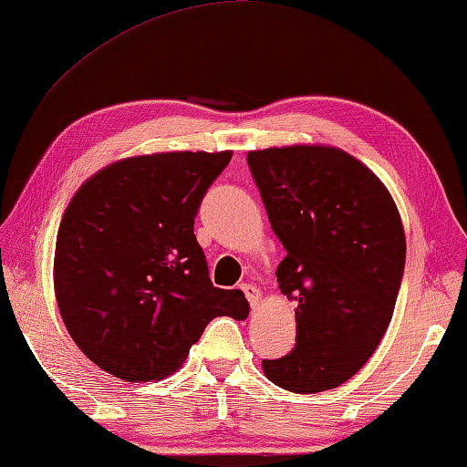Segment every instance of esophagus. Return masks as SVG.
Masks as SVG:
<instances>
[{
	"label": "esophagus",
	"instance_id": "esophagus-1",
	"mask_svg": "<svg viewBox=\"0 0 467 467\" xmlns=\"http://www.w3.org/2000/svg\"><path fill=\"white\" fill-rule=\"evenodd\" d=\"M241 290L244 292V296H247L251 309H255V306L259 305V300H262V292H259V288L251 286V284H243Z\"/></svg>",
	"mask_w": 467,
	"mask_h": 467
}]
</instances>
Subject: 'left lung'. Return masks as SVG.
Listing matches in <instances>:
<instances>
[{
	"instance_id": "obj_1",
	"label": "left lung",
	"mask_w": 467,
	"mask_h": 467,
	"mask_svg": "<svg viewBox=\"0 0 467 467\" xmlns=\"http://www.w3.org/2000/svg\"><path fill=\"white\" fill-rule=\"evenodd\" d=\"M247 162L286 249L280 290L296 303V346L265 358L264 373L295 393L334 389L358 373L391 321L406 265L398 208L344 150L267 148Z\"/></svg>"
}]
</instances>
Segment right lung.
<instances>
[{
  "label": "right lung",
  "instance_id": "1",
  "mask_svg": "<svg viewBox=\"0 0 467 467\" xmlns=\"http://www.w3.org/2000/svg\"><path fill=\"white\" fill-rule=\"evenodd\" d=\"M233 152L125 158L78 189L61 218L53 282L63 323L121 381L171 375L208 323L243 319L241 290L210 280L193 223Z\"/></svg>",
  "mask_w": 467,
  "mask_h": 467
}]
</instances>
